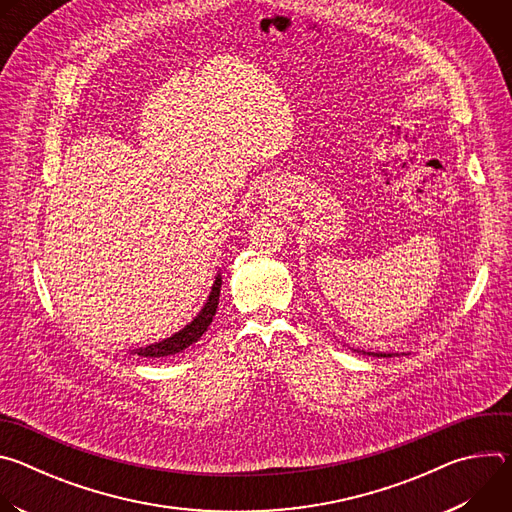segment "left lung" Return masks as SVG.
Here are the masks:
<instances>
[{
  "label": "left lung",
  "instance_id": "left-lung-1",
  "mask_svg": "<svg viewBox=\"0 0 512 512\" xmlns=\"http://www.w3.org/2000/svg\"><path fill=\"white\" fill-rule=\"evenodd\" d=\"M358 352H360V350H358ZM362 354H369V356H371V354H373V356H393V354H385V352H362Z\"/></svg>",
  "mask_w": 512,
  "mask_h": 512
}]
</instances>
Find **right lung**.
Masks as SVG:
<instances>
[{
    "mask_svg": "<svg viewBox=\"0 0 512 512\" xmlns=\"http://www.w3.org/2000/svg\"><path fill=\"white\" fill-rule=\"evenodd\" d=\"M221 283H223V277L216 275V279L212 283V291H210V296H208L204 308L200 310V314L188 326H184L180 332H176L174 336H170V338H166L162 342H156V344H150V346L135 350V354L145 356V358H162V356H170V354L182 352L184 348L194 344L206 332V328L210 326V322H212V318L216 314L218 296H221Z\"/></svg>",
    "mask_w": 512,
    "mask_h": 512,
    "instance_id": "right-lung-1",
    "label": "right lung"
}]
</instances>
